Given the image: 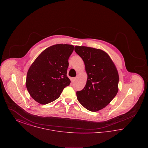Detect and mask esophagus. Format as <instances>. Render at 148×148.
Wrapping results in <instances>:
<instances>
[{
    "label": "esophagus",
    "instance_id": "1",
    "mask_svg": "<svg viewBox=\"0 0 148 148\" xmlns=\"http://www.w3.org/2000/svg\"><path fill=\"white\" fill-rule=\"evenodd\" d=\"M75 79H76V77H72L71 78V82H74L75 80Z\"/></svg>",
    "mask_w": 148,
    "mask_h": 148
}]
</instances>
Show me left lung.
<instances>
[{"instance_id":"obj_1","label":"left lung","mask_w":148,"mask_h":148,"mask_svg":"<svg viewBox=\"0 0 148 148\" xmlns=\"http://www.w3.org/2000/svg\"><path fill=\"white\" fill-rule=\"evenodd\" d=\"M74 50L84 61L88 75L84 89L77 92V100L88 110L97 112L108 106L118 92V72L102 50L75 46Z\"/></svg>"}]
</instances>
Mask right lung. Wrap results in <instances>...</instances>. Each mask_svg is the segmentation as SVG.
Instances as JSON below:
<instances>
[{"label": "right lung", "instance_id": "add662e5", "mask_svg": "<svg viewBox=\"0 0 148 148\" xmlns=\"http://www.w3.org/2000/svg\"><path fill=\"white\" fill-rule=\"evenodd\" d=\"M74 50L69 44H56L38 56L29 69L26 86L32 98L41 104L58 98L64 89L69 85L67 77L68 59Z\"/></svg>", "mask_w": 148, "mask_h": 148}]
</instances>
